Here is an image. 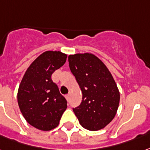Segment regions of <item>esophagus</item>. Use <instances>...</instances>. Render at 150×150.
<instances>
[{"instance_id": "34e87169", "label": "esophagus", "mask_w": 150, "mask_h": 150, "mask_svg": "<svg viewBox=\"0 0 150 150\" xmlns=\"http://www.w3.org/2000/svg\"><path fill=\"white\" fill-rule=\"evenodd\" d=\"M65 98H66V99H67V100H69V98H70V94H69V93L66 94V95H65Z\"/></svg>"}]
</instances>
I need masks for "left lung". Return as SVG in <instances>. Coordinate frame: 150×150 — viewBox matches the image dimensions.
<instances>
[{
  "instance_id": "left-lung-1",
  "label": "left lung",
  "mask_w": 150,
  "mask_h": 150,
  "mask_svg": "<svg viewBox=\"0 0 150 150\" xmlns=\"http://www.w3.org/2000/svg\"><path fill=\"white\" fill-rule=\"evenodd\" d=\"M68 62L83 93L82 102L73 112L85 129L104 128L115 117L120 103L112 75L99 58L90 53L70 55Z\"/></svg>"
}]
</instances>
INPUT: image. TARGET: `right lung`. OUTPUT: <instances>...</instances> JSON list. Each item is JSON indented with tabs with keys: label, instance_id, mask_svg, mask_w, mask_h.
Segmentation results:
<instances>
[{
	"label": "right lung",
	"instance_id": "obj_1",
	"mask_svg": "<svg viewBox=\"0 0 150 150\" xmlns=\"http://www.w3.org/2000/svg\"><path fill=\"white\" fill-rule=\"evenodd\" d=\"M67 55L46 51L33 61L19 85L17 99L27 123L42 131L57 127L67 109V100L52 80L55 71L64 64Z\"/></svg>",
	"mask_w": 150,
	"mask_h": 150
}]
</instances>
